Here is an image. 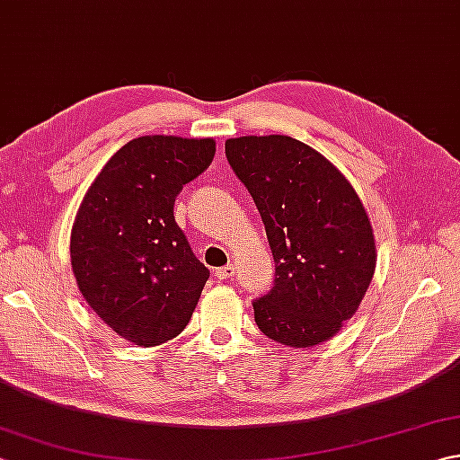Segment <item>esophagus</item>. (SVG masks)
Masks as SVG:
<instances>
[{
  "instance_id": "obj_1",
  "label": "esophagus",
  "mask_w": 460,
  "mask_h": 460,
  "mask_svg": "<svg viewBox=\"0 0 460 460\" xmlns=\"http://www.w3.org/2000/svg\"><path fill=\"white\" fill-rule=\"evenodd\" d=\"M235 275V265H227V267H221V269H215V277L219 280H227Z\"/></svg>"
}]
</instances>
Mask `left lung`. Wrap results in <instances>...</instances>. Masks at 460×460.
<instances>
[{
  "instance_id": "1",
  "label": "left lung",
  "mask_w": 460,
  "mask_h": 460,
  "mask_svg": "<svg viewBox=\"0 0 460 460\" xmlns=\"http://www.w3.org/2000/svg\"><path fill=\"white\" fill-rule=\"evenodd\" d=\"M225 154L265 223L275 285L252 302L267 338L314 348L356 314L376 270V237L346 175L290 136H241Z\"/></svg>"
}]
</instances>
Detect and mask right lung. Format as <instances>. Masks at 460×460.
Masks as SVG:
<instances>
[{
  "instance_id": "right-lung-1",
  "label": "right lung",
  "mask_w": 460,
  "mask_h": 460,
  "mask_svg": "<svg viewBox=\"0 0 460 460\" xmlns=\"http://www.w3.org/2000/svg\"><path fill=\"white\" fill-rule=\"evenodd\" d=\"M213 155V138L140 136L104 164L76 211V287L104 324L136 346L181 334L209 279L173 219V203Z\"/></svg>"
}]
</instances>
